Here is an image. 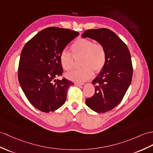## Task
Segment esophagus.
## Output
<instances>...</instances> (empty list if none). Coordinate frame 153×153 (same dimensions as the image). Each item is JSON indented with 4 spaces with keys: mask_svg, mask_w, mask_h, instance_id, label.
<instances>
[{
    "mask_svg": "<svg viewBox=\"0 0 153 153\" xmlns=\"http://www.w3.org/2000/svg\"><path fill=\"white\" fill-rule=\"evenodd\" d=\"M74 84H75V85H76V86H81V85H83L84 83H78V82H75V83H74Z\"/></svg>",
    "mask_w": 153,
    "mask_h": 153,
    "instance_id": "esophagus-1",
    "label": "esophagus"
}]
</instances>
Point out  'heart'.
Returning <instances> with one entry per match:
<instances>
[{
    "instance_id": "heart-1",
    "label": "heart",
    "mask_w": 153,
    "mask_h": 153,
    "mask_svg": "<svg viewBox=\"0 0 153 153\" xmlns=\"http://www.w3.org/2000/svg\"><path fill=\"white\" fill-rule=\"evenodd\" d=\"M72 53L62 49L59 54L60 64L65 70L72 69L74 56H81L80 68L74 70L66 74L69 79L83 82L96 73L101 72L107 61V52L104 45L100 42H94L88 38H79L71 45Z\"/></svg>"
}]
</instances>
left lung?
<instances>
[{
    "instance_id": "left-lung-1",
    "label": "left lung",
    "mask_w": 153,
    "mask_h": 153,
    "mask_svg": "<svg viewBox=\"0 0 153 153\" xmlns=\"http://www.w3.org/2000/svg\"><path fill=\"white\" fill-rule=\"evenodd\" d=\"M83 38H90L104 45L107 61L93 81L94 94L85 100L93 111L102 113L115 108L122 101L132 81L133 67L126 45L111 30L102 28L85 30Z\"/></svg>"
}]
</instances>
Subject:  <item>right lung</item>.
Wrapping results in <instances>:
<instances>
[{
    "label": "right lung",
    "instance_id": "1",
    "mask_svg": "<svg viewBox=\"0 0 153 153\" xmlns=\"http://www.w3.org/2000/svg\"><path fill=\"white\" fill-rule=\"evenodd\" d=\"M72 30L48 27L28 41L21 53L18 79L24 94L34 107L42 112L54 111L65 104L71 81L61 76L59 54L79 35Z\"/></svg>",
    "mask_w": 153,
    "mask_h": 153
}]
</instances>
